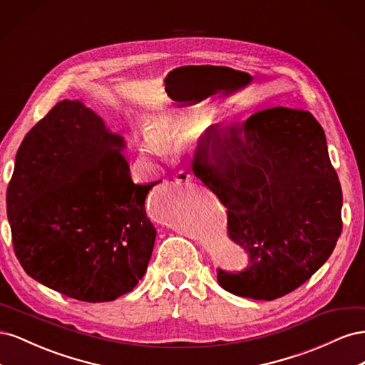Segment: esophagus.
Listing matches in <instances>:
<instances>
[{
    "mask_svg": "<svg viewBox=\"0 0 365 365\" xmlns=\"http://www.w3.org/2000/svg\"><path fill=\"white\" fill-rule=\"evenodd\" d=\"M176 182H190L192 181V173L187 170H181L175 175Z\"/></svg>",
    "mask_w": 365,
    "mask_h": 365,
    "instance_id": "esophagus-1",
    "label": "esophagus"
}]
</instances>
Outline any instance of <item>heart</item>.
Instances as JSON below:
<instances>
[{"label": "heart", "instance_id": "obj_1", "mask_svg": "<svg viewBox=\"0 0 365 365\" xmlns=\"http://www.w3.org/2000/svg\"><path fill=\"white\" fill-rule=\"evenodd\" d=\"M170 141L169 129L165 125H153L149 128V137L141 141V155L143 158H152L160 155V146H165Z\"/></svg>", "mask_w": 365, "mask_h": 365}]
</instances>
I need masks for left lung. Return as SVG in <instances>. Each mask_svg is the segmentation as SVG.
I'll list each match as a JSON object with an SVG mask.
<instances>
[{"mask_svg":"<svg viewBox=\"0 0 365 365\" xmlns=\"http://www.w3.org/2000/svg\"><path fill=\"white\" fill-rule=\"evenodd\" d=\"M193 173L228 208V236L250 256L242 272L217 269L225 291L275 300L332 254L342 230V192L324 130L311 113L275 106L242 126H208Z\"/></svg>","mask_w":365,"mask_h":365,"instance_id":"8db88e82","label":"left lung"}]
</instances>
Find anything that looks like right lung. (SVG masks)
Instances as JSON below:
<instances>
[{"mask_svg":"<svg viewBox=\"0 0 365 365\" xmlns=\"http://www.w3.org/2000/svg\"><path fill=\"white\" fill-rule=\"evenodd\" d=\"M125 140L81 101H62L21 143L7 217L21 267L47 288L113 302L143 279L157 230L134 184Z\"/></svg>","mask_w":365,"mask_h":365,"instance_id":"right-lung-1","label":"right lung"}]
</instances>
